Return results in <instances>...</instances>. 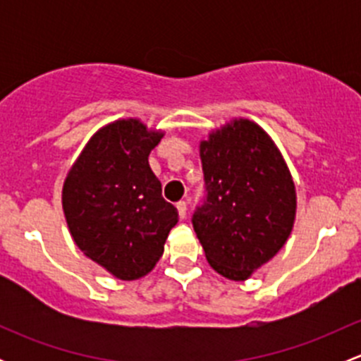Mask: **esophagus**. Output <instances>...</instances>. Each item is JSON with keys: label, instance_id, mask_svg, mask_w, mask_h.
Listing matches in <instances>:
<instances>
[{"label": "esophagus", "instance_id": "esophagus-1", "mask_svg": "<svg viewBox=\"0 0 361 361\" xmlns=\"http://www.w3.org/2000/svg\"><path fill=\"white\" fill-rule=\"evenodd\" d=\"M176 207H178V213H180V218L187 216V202L185 201L176 202Z\"/></svg>", "mask_w": 361, "mask_h": 361}]
</instances>
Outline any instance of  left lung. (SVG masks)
<instances>
[{"label": "left lung", "mask_w": 361, "mask_h": 361, "mask_svg": "<svg viewBox=\"0 0 361 361\" xmlns=\"http://www.w3.org/2000/svg\"><path fill=\"white\" fill-rule=\"evenodd\" d=\"M206 197L192 225L218 274L245 281L288 239L295 185L274 141L246 118L201 141Z\"/></svg>", "instance_id": "8db88e82"}]
</instances>
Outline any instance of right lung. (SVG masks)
<instances>
[{"label": "right lung", "instance_id": "right-lung-1", "mask_svg": "<svg viewBox=\"0 0 361 361\" xmlns=\"http://www.w3.org/2000/svg\"><path fill=\"white\" fill-rule=\"evenodd\" d=\"M160 137L140 120H116L90 137L64 181L63 209L73 241L123 281L155 267L178 224V209L162 197L148 164Z\"/></svg>", "mask_w": 361, "mask_h": 361}]
</instances>
